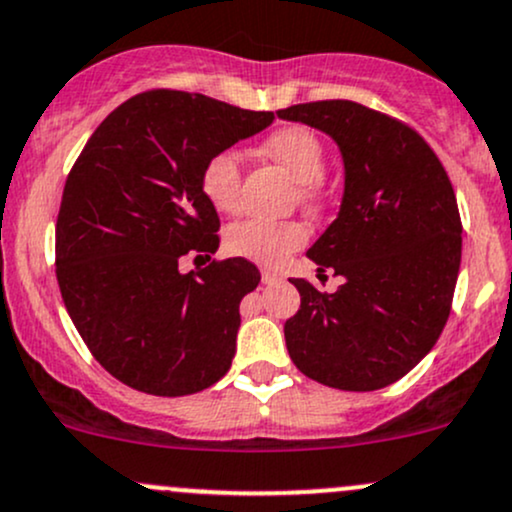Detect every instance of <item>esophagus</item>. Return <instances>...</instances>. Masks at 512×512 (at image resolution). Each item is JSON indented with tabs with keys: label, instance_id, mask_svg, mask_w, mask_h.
I'll list each match as a JSON object with an SVG mask.
<instances>
[{
	"label": "esophagus",
	"instance_id": "34e87169",
	"mask_svg": "<svg viewBox=\"0 0 512 512\" xmlns=\"http://www.w3.org/2000/svg\"><path fill=\"white\" fill-rule=\"evenodd\" d=\"M279 279H282V277H279L274 269H262V282H265V284H274V282H279Z\"/></svg>",
	"mask_w": 512,
	"mask_h": 512
}]
</instances>
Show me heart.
<instances>
[{
	"instance_id": "1",
	"label": "heart",
	"mask_w": 512,
	"mask_h": 512,
	"mask_svg": "<svg viewBox=\"0 0 512 512\" xmlns=\"http://www.w3.org/2000/svg\"><path fill=\"white\" fill-rule=\"evenodd\" d=\"M262 153L284 167L294 182H299V199L306 206H318L323 196L320 174L325 167V148L313 131L303 126H286L274 131L262 143ZM240 170L238 155L223 150L209 157L201 170V189L218 211L233 213L240 206ZM308 240V230L299 221H252L235 223L226 235L230 255L245 257L265 267H279L291 252Z\"/></svg>"
}]
</instances>
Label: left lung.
Here are the masks:
<instances>
[{
    "label": "left lung",
    "mask_w": 512,
    "mask_h": 512,
    "mask_svg": "<svg viewBox=\"0 0 512 512\" xmlns=\"http://www.w3.org/2000/svg\"><path fill=\"white\" fill-rule=\"evenodd\" d=\"M277 116L333 138L345 167L338 218L306 252L342 286L320 294L289 279L301 294L284 325L289 357L318 384L384 389L428 355L449 318L462 262L457 196L430 145L391 116L345 99Z\"/></svg>",
    "instance_id": "left-lung-1"
}]
</instances>
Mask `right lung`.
<instances>
[{"label":"right lung","mask_w":512,"mask_h":512,"mask_svg":"<svg viewBox=\"0 0 512 512\" xmlns=\"http://www.w3.org/2000/svg\"><path fill=\"white\" fill-rule=\"evenodd\" d=\"M272 121L155 89L111 111L77 157L55 226L60 294L94 359L131 389L187 396L230 369L260 272L230 257L184 274L179 260L218 250L221 221L201 189L209 157Z\"/></svg>","instance_id":"right-lung-1"}]
</instances>
